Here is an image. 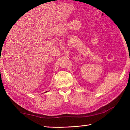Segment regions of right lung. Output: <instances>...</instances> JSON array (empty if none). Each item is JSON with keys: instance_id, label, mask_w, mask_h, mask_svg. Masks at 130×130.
Masks as SVG:
<instances>
[{"instance_id": "obj_1", "label": "right lung", "mask_w": 130, "mask_h": 130, "mask_svg": "<svg viewBox=\"0 0 130 130\" xmlns=\"http://www.w3.org/2000/svg\"><path fill=\"white\" fill-rule=\"evenodd\" d=\"M47 92V91H46V92Z\"/></svg>"}]
</instances>
